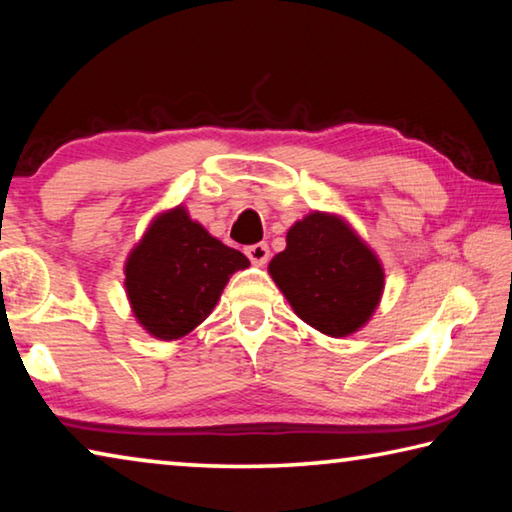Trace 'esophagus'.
Segmentation results:
<instances>
[{"label": "esophagus", "mask_w": 512, "mask_h": 512, "mask_svg": "<svg viewBox=\"0 0 512 512\" xmlns=\"http://www.w3.org/2000/svg\"><path fill=\"white\" fill-rule=\"evenodd\" d=\"M246 255L255 266H264L268 262V257H271V250H268L266 244H253L246 248Z\"/></svg>", "instance_id": "esophagus-1"}]
</instances>
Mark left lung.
<instances>
[{
    "label": "left lung",
    "instance_id": "obj_1",
    "mask_svg": "<svg viewBox=\"0 0 512 512\" xmlns=\"http://www.w3.org/2000/svg\"><path fill=\"white\" fill-rule=\"evenodd\" d=\"M268 273L307 325L336 339L366 325L384 291L377 255L348 223L325 212L293 225Z\"/></svg>",
    "mask_w": 512,
    "mask_h": 512
}]
</instances>
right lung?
<instances>
[{
	"instance_id": "add662e5",
	"label": "right lung",
	"mask_w": 512,
	"mask_h": 512,
	"mask_svg": "<svg viewBox=\"0 0 512 512\" xmlns=\"http://www.w3.org/2000/svg\"><path fill=\"white\" fill-rule=\"evenodd\" d=\"M250 262L221 244L183 205L155 216L126 262L133 314L155 339L173 341L212 314L230 275Z\"/></svg>"
}]
</instances>
